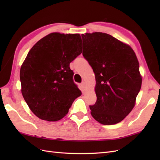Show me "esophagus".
I'll use <instances>...</instances> for the list:
<instances>
[{"label":"esophagus","instance_id":"obj_1","mask_svg":"<svg viewBox=\"0 0 160 160\" xmlns=\"http://www.w3.org/2000/svg\"><path fill=\"white\" fill-rule=\"evenodd\" d=\"M81 87H82V88L83 89H85V87H86V85H85V83L84 81H83L81 83Z\"/></svg>","mask_w":160,"mask_h":160}]
</instances>
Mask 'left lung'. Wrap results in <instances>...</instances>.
<instances>
[{"instance_id": "8db88e82", "label": "left lung", "mask_w": 160, "mask_h": 160, "mask_svg": "<svg viewBox=\"0 0 160 160\" xmlns=\"http://www.w3.org/2000/svg\"><path fill=\"white\" fill-rule=\"evenodd\" d=\"M83 56L95 75L97 101L91 114L103 125H113L132 111L142 79L133 50L107 33L81 35Z\"/></svg>"}]
</instances>
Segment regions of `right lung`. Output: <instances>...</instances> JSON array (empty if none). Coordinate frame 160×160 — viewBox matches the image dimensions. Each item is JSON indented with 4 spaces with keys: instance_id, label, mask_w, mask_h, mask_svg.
<instances>
[{
    "instance_id": "right-lung-1",
    "label": "right lung",
    "mask_w": 160,
    "mask_h": 160,
    "mask_svg": "<svg viewBox=\"0 0 160 160\" xmlns=\"http://www.w3.org/2000/svg\"><path fill=\"white\" fill-rule=\"evenodd\" d=\"M79 34L52 32L38 41L21 67V92L37 117L60 120L81 95L70 62L82 52Z\"/></svg>"
}]
</instances>
